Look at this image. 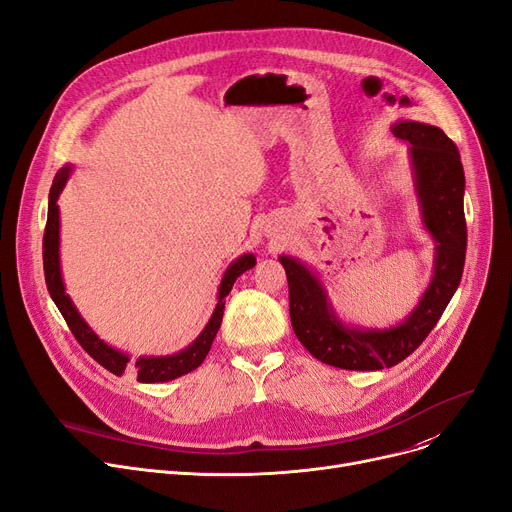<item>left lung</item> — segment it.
I'll list each match as a JSON object with an SVG mask.
<instances>
[{"instance_id":"8db88e82","label":"left lung","mask_w":512,"mask_h":512,"mask_svg":"<svg viewBox=\"0 0 512 512\" xmlns=\"http://www.w3.org/2000/svg\"><path fill=\"white\" fill-rule=\"evenodd\" d=\"M392 132L396 139L411 145L409 157L421 222L436 242L434 276L407 319L390 328L344 324L311 267L297 257L280 255L288 278L294 334L315 359L340 369L378 371L407 359L438 324L461 284L465 267V172L459 149L442 128L432 124L398 120L392 124Z\"/></svg>"}]
</instances>
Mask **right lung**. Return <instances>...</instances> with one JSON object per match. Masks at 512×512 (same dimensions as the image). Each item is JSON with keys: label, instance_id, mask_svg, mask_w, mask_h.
Returning <instances> with one entry per match:
<instances>
[{"label": "right lung", "instance_id": "add662e5", "mask_svg": "<svg viewBox=\"0 0 512 512\" xmlns=\"http://www.w3.org/2000/svg\"><path fill=\"white\" fill-rule=\"evenodd\" d=\"M72 174V166H64L56 178H53L51 191H49V205H47V226L43 234V270H45V282L47 290L51 294L53 303L60 309L62 317L66 319V324L78 344L85 348V351L107 371H112L114 375H122L126 369H132L137 373V380L143 384H157V382H170L180 378L184 373H191L197 369L203 359L207 357L209 348L213 344L215 334H218L222 326V317H224V299L230 294L234 282L238 276L245 274L247 270L257 263L253 253L240 255L234 259L228 270L224 272V278L218 288V305H215L207 326L203 332L193 340V344H188L184 351L176 355H166V357H139L134 363H130V357L118 348L110 346L103 342L91 328L87 321L80 317L76 311L72 299L66 294V286L62 280V267H60V207H58V197L64 191V186Z\"/></svg>", "mask_w": 512, "mask_h": 512}]
</instances>
